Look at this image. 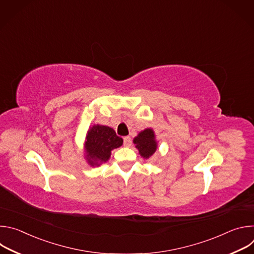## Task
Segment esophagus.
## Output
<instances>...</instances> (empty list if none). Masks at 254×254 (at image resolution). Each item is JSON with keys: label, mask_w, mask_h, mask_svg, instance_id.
Listing matches in <instances>:
<instances>
[{"label": "esophagus", "mask_w": 254, "mask_h": 254, "mask_svg": "<svg viewBox=\"0 0 254 254\" xmlns=\"http://www.w3.org/2000/svg\"><path fill=\"white\" fill-rule=\"evenodd\" d=\"M130 143H131L130 137H129V136H125V137H124V144H125V147H129Z\"/></svg>", "instance_id": "1"}]
</instances>
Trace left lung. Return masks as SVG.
I'll return each mask as SVG.
<instances>
[{
  "mask_svg": "<svg viewBox=\"0 0 254 254\" xmlns=\"http://www.w3.org/2000/svg\"><path fill=\"white\" fill-rule=\"evenodd\" d=\"M132 142L138 151V154L143 159H150L158 149V140L153 128L148 127L140 130L133 138Z\"/></svg>",
  "mask_w": 254,
  "mask_h": 254,
  "instance_id": "1",
  "label": "left lung"
}]
</instances>
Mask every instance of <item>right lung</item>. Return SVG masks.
I'll return each mask as SVG.
<instances>
[{"mask_svg":"<svg viewBox=\"0 0 254 254\" xmlns=\"http://www.w3.org/2000/svg\"><path fill=\"white\" fill-rule=\"evenodd\" d=\"M123 138L115 129L101 125L91 126L85 135L84 159L91 167H99L111 158L112 151L123 146Z\"/></svg>","mask_w":254,"mask_h":254,"instance_id":"add662e5","label":"right lung"}]
</instances>
